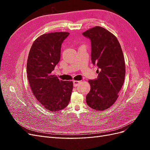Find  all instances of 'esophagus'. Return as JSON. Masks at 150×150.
<instances>
[{"label":"esophagus","mask_w":150,"mask_h":150,"mask_svg":"<svg viewBox=\"0 0 150 150\" xmlns=\"http://www.w3.org/2000/svg\"><path fill=\"white\" fill-rule=\"evenodd\" d=\"M80 83V81H73V86L74 87H76V86H78Z\"/></svg>","instance_id":"obj_1"}]
</instances>
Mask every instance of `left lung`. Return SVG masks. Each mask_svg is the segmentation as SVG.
Listing matches in <instances>:
<instances>
[{
  "label": "left lung",
  "mask_w": 150,
  "mask_h": 150,
  "mask_svg": "<svg viewBox=\"0 0 150 150\" xmlns=\"http://www.w3.org/2000/svg\"><path fill=\"white\" fill-rule=\"evenodd\" d=\"M91 43V61L98 67L96 79L89 80L88 106L98 111L105 110L115 103L125 78V63L117 38L110 32L96 26L83 33Z\"/></svg>",
  "instance_id": "left-lung-1"
}]
</instances>
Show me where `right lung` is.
<instances>
[{"instance_id":"1","label":"right lung","mask_w":150,"mask_h":150,"mask_svg":"<svg viewBox=\"0 0 150 150\" xmlns=\"http://www.w3.org/2000/svg\"><path fill=\"white\" fill-rule=\"evenodd\" d=\"M66 32L40 35L32 45L27 62V74L35 98L44 108L58 111L69 104L73 88L72 81H62L52 72L61 58L62 43Z\"/></svg>"}]
</instances>
